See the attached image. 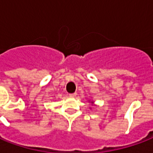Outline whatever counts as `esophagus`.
Segmentation results:
<instances>
[{
	"instance_id": "esophagus-1",
	"label": "esophagus",
	"mask_w": 153,
	"mask_h": 153,
	"mask_svg": "<svg viewBox=\"0 0 153 153\" xmlns=\"http://www.w3.org/2000/svg\"><path fill=\"white\" fill-rule=\"evenodd\" d=\"M77 93H70V97H76Z\"/></svg>"
}]
</instances>
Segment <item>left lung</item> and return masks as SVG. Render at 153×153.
Wrapping results in <instances>:
<instances>
[{
  "instance_id": "left-lung-1",
  "label": "left lung",
  "mask_w": 153,
  "mask_h": 153,
  "mask_svg": "<svg viewBox=\"0 0 153 153\" xmlns=\"http://www.w3.org/2000/svg\"><path fill=\"white\" fill-rule=\"evenodd\" d=\"M89 102L92 104V105H94V102H93V101H89Z\"/></svg>"
}]
</instances>
